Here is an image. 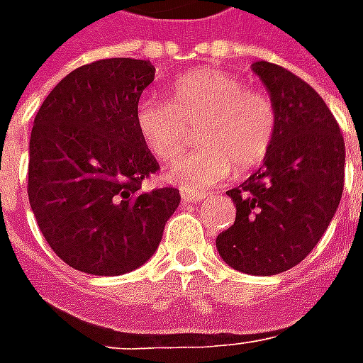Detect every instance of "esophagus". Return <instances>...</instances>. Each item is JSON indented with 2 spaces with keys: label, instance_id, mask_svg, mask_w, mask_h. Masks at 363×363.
<instances>
[{
  "label": "esophagus",
  "instance_id": "34e87169",
  "mask_svg": "<svg viewBox=\"0 0 363 363\" xmlns=\"http://www.w3.org/2000/svg\"><path fill=\"white\" fill-rule=\"evenodd\" d=\"M181 196L184 202H198V200L206 198V194H202V192H192V190H182Z\"/></svg>",
  "mask_w": 363,
  "mask_h": 363
}]
</instances>
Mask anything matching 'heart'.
<instances>
[{"mask_svg":"<svg viewBox=\"0 0 363 363\" xmlns=\"http://www.w3.org/2000/svg\"><path fill=\"white\" fill-rule=\"evenodd\" d=\"M169 99H143L135 106V128L159 161H174L198 128L194 153L177 161L167 179L184 190H206L249 173L267 159L276 135V106L267 91L243 87L233 74L200 69L177 77Z\"/></svg>","mask_w":363,"mask_h":363,"instance_id":"heart-1","label":"heart"}]
</instances>
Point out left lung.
Wrapping results in <instances>:
<instances>
[{"label": "left lung", "instance_id": "left-lung-1", "mask_svg": "<svg viewBox=\"0 0 363 363\" xmlns=\"http://www.w3.org/2000/svg\"><path fill=\"white\" fill-rule=\"evenodd\" d=\"M276 106V135L264 165L228 190L233 225L216 247L239 272L272 276L299 264L315 249L344 189V138L319 93L286 67L252 64Z\"/></svg>", "mask_w": 363, "mask_h": 363}]
</instances>
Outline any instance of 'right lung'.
Wrapping results in <instances>:
<instances>
[{
    "mask_svg": "<svg viewBox=\"0 0 363 363\" xmlns=\"http://www.w3.org/2000/svg\"><path fill=\"white\" fill-rule=\"evenodd\" d=\"M145 60L108 58L67 74L38 108L28 145V202L66 264L120 276L157 251L179 190H143L159 163L135 128L153 82Z\"/></svg>",
    "mask_w": 363,
    "mask_h": 363,
    "instance_id": "right-lung-1",
    "label": "right lung"
}]
</instances>
